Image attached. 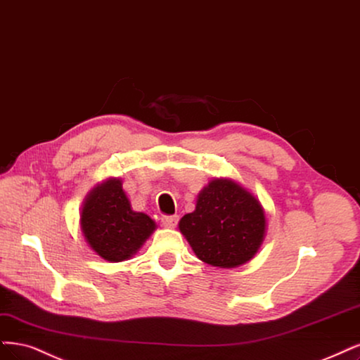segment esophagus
Listing matches in <instances>:
<instances>
[{"mask_svg": "<svg viewBox=\"0 0 360 360\" xmlns=\"http://www.w3.org/2000/svg\"><path fill=\"white\" fill-rule=\"evenodd\" d=\"M160 223H162L165 228H176L179 223V216H162L160 217Z\"/></svg>", "mask_w": 360, "mask_h": 360, "instance_id": "34e87169", "label": "esophagus"}]
</instances>
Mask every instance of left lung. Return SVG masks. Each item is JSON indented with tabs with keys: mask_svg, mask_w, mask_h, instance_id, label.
Segmentation results:
<instances>
[{
	"mask_svg": "<svg viewBox=\"0 0 360 360\" xmlns=\"http://www.w3.org/2000/svg\"><path fill=\"white\" fill-rule=\"evenodd\" d=\"M265 213L240 184L214 179L198 195L193 213L179 228L202 262L233 268L250 260L264 241Z\"/></svg>",
	"mask_w": 360,
	"mask_h": 360,
	"instance_id": "8db88e82",
	"label": "left lung"
}]
</instances>
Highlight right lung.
<instances>
[{
	"label": "right lung",
	"mask_w": 360,
	"mask_h": 360,
	"mask_svg": "<svg viewBox=\"0 0 360 360\" xmlns=\"http://www.w3.org/2000/svg\"><path fill=\"white\" fill-rule=\"evenodd\" d=\"M80 221L86 241L108 262L131 257L156 228L147 214L131 208L119 179H110L89 193Z\"/></svg>",
	"instance_id": "obj_1"
}]
</instances>
